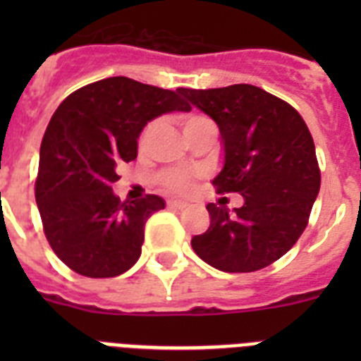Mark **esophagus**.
Wrapping results in <instances>:
<instances>
[{
  "mask_svg": "<svg viewBox=\"0 0 361 361\" xmlns=\"http://www.w3.org/2000/svg\"><path fill=\"white\" fill-rule=\"evenodd\" d=\"M188 204L183 202V200H168V208H173V209H184Z\"/></svg>",
  "mask_w": 361,
  "mask_h": 361,
  "instance_id": "1",
  "label": "esophagus"
}]
</instances>
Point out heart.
Returning a JSON list of instances; mask_svg holds the SVG:
<instances>
[{"instance_id":"b5f03b06","label":"heart","mask_w":361,"mask_h":361,"mask_svg":"<svg viewBox=\"0 0 361 361\" xmlns=\"http://www.w3.org/2000/svg\"><path fill=\"white\" fill-rule=\"evenodd\" d=\"M206 121V117L202 116H188L186 119L183 121V130L188 132L190 128H193L195 124ZM159 121H152L142 128L141 135H139V149L141 152H146L149 148L153 141V135L157 132ZM159 184H161L164 190L175 191V193H188L193 186V178L186 173H178V171H164V173L159 175Z\"/></svg>"}]
</instances>
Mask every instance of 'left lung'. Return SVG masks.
I'll use <instances>...</instances> for the list:
<instances>
[{
    "label": "left lung",
    "mask_w": 361,
    "mask_h": 361,
    "mask_svg": "<svg viewBox=\"0 0 361 361\" xmlns=\"http://www.w3.org/2000/svg\"><path fill=\"white\" fill-rule=\"evenodd\" d=\"M220 130L224 164L216 193H240L233 213L208 204L209 228L191 238L204 262L226 273H251L291 250L320 191L314 142L298 111L253 85L212 90L178 88Z\"/></svg>",
    "instance_id": "obj_1"
}]
</instances>
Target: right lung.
<instances>
[{
    "label": "right lung",
    "instance_id": "add662e5",
    "mask_svg": "<svg viewBox=\"0 0 361 361\" xmlns=\"http://www.w3.org/2000/svg\"><path fill=\"white\" fill-rule=\"evenodd\" d=\"M177 92L128 78L86 85L59 104L39 149L36 202L54 253L90 279L123 275L141 257L146 220L164 199L121 202L111 191L117 168L137 157L149 121L190 111Z\"/></svg>",
    "mask_w": 361,
    "mask_h": 361
}]
</instances>
